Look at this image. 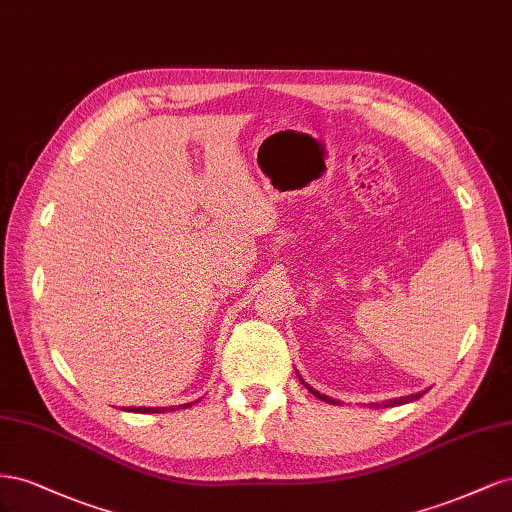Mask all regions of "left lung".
I'll list each match as a JSON object with an SVG mask.
<instances>
[{"label": "left lung", "instance_id": "obj_1", "mask_svg": "<svg viewBox=\"0 0 512 512\" xmlns=\"http://www.w3.org/2000/svg\"><path fill=\"white\" fill-rule=\"evenodd\" d=\"M300 377V375H298ZM300 382L306 386V390H309L311 394H315V397L317 399H321V401H326V403H334V405H337L339 401L337 399H332V397H328V394H319L313 386H309V384H306L304 382V379L300 377ZM422 394H425V392H416V394H407V397H399V399H390V401H384L382 405H386V407H394V405H403V403H410V401H416V399H420L422 397ZM375 407H379V403H375Z\"/></svg>", "mask_w": 512, "mask_h": 512}]
</instances>
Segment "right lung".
I'll use <instances>...</instances> for the list:
<instances>
[{"label": "right lung", "mask_w": 512, "mask_h": 512, "mask_svg": "<svg viewBox=\"0 0 512 512\" xmlns=\"http://www.w3.org/2000/svg\"><path fill=\"white\" fill-rule=\"evenodd\" d=\"M197 403V401H195ZM195 403H184V405H178V410H182V407H191ZM169 410H173V407H169ZM130 412H139V414H160V412H167L165 407H133Z\"/></svg>", "instance_id": "obj_1"}]
</instances>
